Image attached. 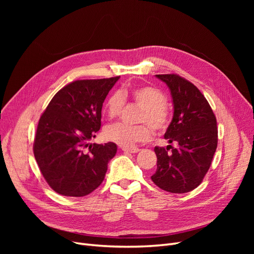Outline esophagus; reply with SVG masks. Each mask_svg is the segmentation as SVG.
<instances>
[{"mask_svg": "<svg viewBox=\"0 0 254 254\" xmlns=\"http://www.w3.org/2000/svg\"><path fill=\"white\" fill-rule=\"evenodd\" d=\"M122 150L125 151V152H129V153H135L137 151H140L139 148H135V147H132V148H128V147H122Z\"/></svg>", "mask_w": 254, "mask_h": 254, "instance_id": "34e87169", "label": "esophagus"}]
</instances>
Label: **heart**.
<instances>
[{
  "label": "heart",
  "instance_id": "heart-1",
  "mask_svg": "<svg viewBox=\"0 0 254 254\" xmlns=\"http://www.w3.org/2000/svg\"><path fill=\"white\" fill-rule=\"evenodd\" d=\"M125 101H131L142 107L139 122L145 124L131 126L117 123L110 125L104 131V135L108 141L124 147H130L149 139L152 134L151 126L155 131L163 132L170 125L171 113L166 107L167 97L163 91L153 87L139 86L114 92L105 105L107 117L110 120L120 117L125 107ZM147 124L151 126H147Z\"/></svg>",
  "mask_w": 254,
  "mask_h": 254
}]
</instances>
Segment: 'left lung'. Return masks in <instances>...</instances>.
I'll list each match as a JSON object with an SVG mask.
<instances>
[{
  "label": "left lung",
  "mask_w": 254,
  "mask_h": 254,
  "mask_svg": "<svg viewBox=\"0 0 254 254\" xmlns=\"http://www.w3.org/2000/svg\"><path fill=\"white\" fill-rule=\"evenodd\" d=\"M156 76L171 91L174 115L164 134L170 145L155 147L157 171L151 180L170 193H188L202 182L211 166L218 141L216 118L193 83L177 74Z\"/></svg>",
  "instance_id": "obj_1"
}]
</instances>
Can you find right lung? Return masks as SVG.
I'll return each instance as SVG.
<instances>
[{
	"label": "right lung",
	"mask_w": 254,
	"mask_h": 254,
	"mask_svg": "<svg viewBox=\"0 0 254 254\" xmlns=\"http://www.w3.org/2000/svg\"><path fill=\"white\" fill-rule=\"evenodd\" d=\"M120 76L76 80L52 98L38 123L34 155L45 181L56 193L82 197L105 179L117 144H91L101 128L102 107Z\"/></svg>",
	"instance_id": "1"
}]
</instances>
